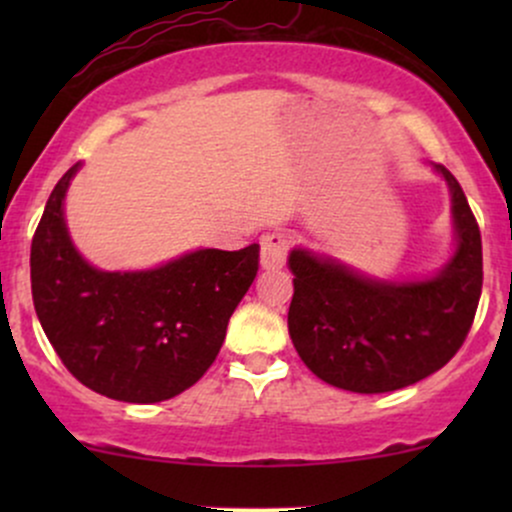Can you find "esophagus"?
<instances>
[{"mask_svg":"<svg viewBox=\"0 0 512 512\" xmlns=\"http://www.w3.org/2000/svg\"><path fill=\"white\" fill-rule=\"evenodd\" d=\"M289 250H291V238L286 236V233L281 231H274V233H267V236L262 238V267L264 269H281L286 264V257H289Z\"/></svg>","mask_w":512,"mask_h":512,"instance_id":"esophagus-1","label":"esophagus"}]
</instances>
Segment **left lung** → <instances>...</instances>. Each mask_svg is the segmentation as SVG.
Instances as JSON below:
<instances>
[{
	"mask_svg": "<svg viewBox=\"0 0 512 512\" xmlns=\"http://www.w3.org/2000/svg\"><path fill=\"white\" fill-rule=\"evenodd\" d=\"M450 187L457 252L426 281H375L344 264L293 250L289 334L301 361L342 390L378 395L419 383L460 351L484 284L479 223L460 182Z\"/></svg>",
	"mask_w": 512,
	"mask_h": 512,
	"instance_id": "obj_1",
	"label": "left lung"
}]
</instances>
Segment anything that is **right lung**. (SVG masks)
Masks as SVG:
<instances>
[{
    "instance_id": "add662e5",
    "label": "right lung",
    "mask_w": 512,
    "mask_h": 512,
    "mask_svg": "<svg viewBox=\"0 0 512 512\" xmlns=\"http://www.w3.org/2000/svg\"><path fill=\"white\" fill-rule=\"evenodd\" d=\"M62 175L31 243L40 325L69 373L98 395L154 404L192 387L219 356L233 310L260 269V245L197 250L149 272H101L69 240Z\"/></svg>"
}]
</instances>
